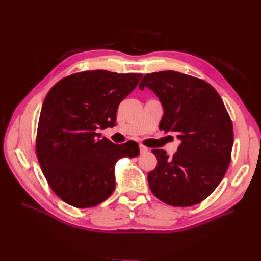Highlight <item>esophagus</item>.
Returning a JSON list of instances; mask_svg holds the SVG:
<instances>
[{
  "instance_id": "esophagus-1",
  "label": "esophagus",
  "mask_w": 261,
  "mask_h": 261,
  "mask_svg": "<svg viewBox=\"0 0 261 261\" xmlns=\"http://www.w3.org/2000/svg\"><path fill=\"white\" fill-rule=\"evenodd\" d=\"M139 150H140V153L144 154V153H147L149 151V149L143 145H139Z\"/></svg>"
}]
</instances>
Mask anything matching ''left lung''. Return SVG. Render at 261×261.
<instances>
[{
    "instance_id": "left-lung-1",
    "label": "left lung",
    "mask_w": 261,
    "mask_h": 261,
    "mask_svg": "<svg viewBox=\"0 0 261 261\" xmlns=\"http://www.w3.org/2000/svg\"><path fill=\"white\" fill-rule=\"evenodd\" d=\"M145 87L163 108L160 129L180 140L172 159L164 150H152L158 164L148 173L149 187L170 206H194L215 191L231 162L230 115L217 90L199 78L165 70L145 75L139 88Z\"/></svg>"
}]
</instances>
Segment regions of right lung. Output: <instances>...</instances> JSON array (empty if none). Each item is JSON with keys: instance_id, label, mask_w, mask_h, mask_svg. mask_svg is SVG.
<instances>
[{"instance_id": "right-lung-1", "label": "right lung", "mask_w": 261, "mask_h": 261, "mask_svg": "<svg viewBox=\"0 0 261 261\" xmlns=\"http://www.w3.org/2000/svg\"><path fill=\"white\" fill-rule=\"evenodd\" d=\"M141 74L90 70L70 75L46 94L38 124L36 152L52 191L76 208L105 201L115 189V164L139 154L135 141L100 138L113 127L118 105Z\"/></svg>"}]
</instances>
